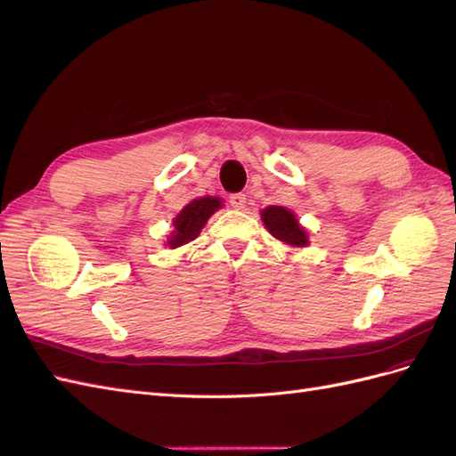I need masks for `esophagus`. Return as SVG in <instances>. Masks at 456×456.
I'll return each instance as SVG.
<instances>
[{
    "mask_svg": "<svg viewBox=\"0 0 456 456\" xmlns=\"http://www.w3.org/2000/svg\"><path fill=\"white\" fill-rule=\"evenodd\" d=\"M229 202H231V206H232V208H237V210H240V208H244V206H246V194H244V192H235V194H231V197H229Z\"/></svg>",
    "mask_w": 456,
    "mask_h": 456,
    "instance_id": "esophagus-1",
    "label": "esophagus"
}]
</instances>
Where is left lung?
Listing matches in <instances>:
<instances>
[{
  "label": "left lung",
  "instance_id": "left-lung-1",
  "mask_svg": "<svg viewBox=\"0 0 456 456\" xmlns=\"http://www.w3.org/2000/svg\"><path fill=\"white\" fill-rule=\"evenodd\" d=\"M262 219L271 235L281 242L297 246V248H304L309 244L305 229L297 224L296 216L286 210L284 206H267L265 210H262Z\"/></svg>",
  "mask_w": 456,
  "mask_h": 456
}]
</instances>
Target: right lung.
Returning <instances> with one entry per match:
<instances>
[{"mask_svg": "<svg viewBox=\"0 0 456 456\" xmlns=\"http://www.w3.org/2000/svg\"><path fill=\"white\" fill-rule=\"evenodd\" d=\"M224 206L217 197H202L191 200L183 210L177 214L174 219V231L170 239H167V246L170 248H177L199 237V232L206 225L208 217H210L216 210Z\"/></svg>", "mask_w": 456, "mask_h": 456, "instance_id": "1", "label": "right lung"}]
</instances>
